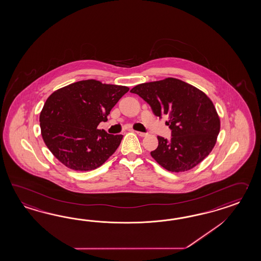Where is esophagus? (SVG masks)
Returning <instances> with one entry per match:
<instances>
[{"label": "esophagus", "instance_id": "esophagus-1", "mask_svg": "<svg viewBox=\"0 0 261 261\" xmlns=\"http://www.w3.org/2000/svg\"><path fill=\"white\" fill-rule=\"evenodd\" d=\"M136 133L138 134L140 137H145V136H147V134L143 133V132H139V131H136Z\"/></svg>", "mask_w": 261, "mask_h": 261}]
</instances>
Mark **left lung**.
Returning <instances> with one entry per match:
<instances>
[{
  "label": "left lung",
  "mask_w": 261,
  "mask_h": 261,
  "mask_svg": "<svg viewBox=\"0 0 261 261\" xmlns=\"http://www.w3.org/2000/svg\"><path fill=\"white\" fill-rule=\"evenodd\" d=\"M150 105L153 114L169 115L168 140L158 137L151 155L170 172L189 171L205 159L220 132V118L210 98L197 88L176 78L140 84L130 90Z\"/></svg>",
  "instance_id": "8db88e82"
}]
</instances>
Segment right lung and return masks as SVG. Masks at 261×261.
<instances>
[{
    "mask_svg": "<svg viewBox=\"0 0 261 261\" xmlns=\"http://www.w3.org/2000/svg\"><path fill=\"white\" fill-rule=\"evenodd\" d=\"M129 90L124 86L83 80L51 93L39 121L42 139L68 168L87 172L102 165L121 144L122 135H110L97 126L108 121L115 105Z\"/></svg>",
    "mask_w": 261,
    "mask_h": 261,
    "instance_id": "add662e5",
    "label": "right lung"
}]
</instances>
